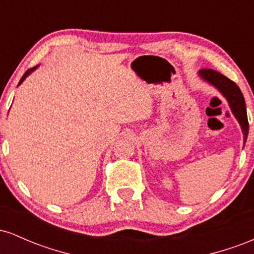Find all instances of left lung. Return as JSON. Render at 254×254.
<instances>
[{
    "mask_svg": "<svg viewBox=\"0 0 254 254\" xmlns=\"http://www.w3.org/2000/svg\"><path fill=\"white\" fill-rule=\"evenodd\" d=\"M198 75L203 81L215 87L228 101L230 110H232L233 115L237 118L241 127V130H243L245 143L247 136H249V121H247L246 104H245L244 95L240 88L237 86V83L233 82L228 77L212 70V69H202V70L198 71Z\"/></svg>",
    "mask_w": 254,
    "mask_h": 254,
    "instance_id": "obj_1",
    "label": "left lung"
}]
</instances>
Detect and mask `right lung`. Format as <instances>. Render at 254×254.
Returning a JSON list of instances; mask_svg holds the SVG:
<instances>
[{
  "label": "right lung",
  "instance_id": "1",
  "mask_svg": "<svg viewBox=\"0 0 254 254\" xmlns=\"http://www.w3.org/2000/svg\"><path fill=\"white\" fill-rule=\"evenodd\" d=\"M38 68V65L37 66H33V68H32V69H28V70L27 71H26L25 72V74H24V76H22L21 77V80H20V82H19V84H17V86H20V84H21L22 82H24V81H25V78L26 77H27L28 76V75H31L32 74V72H33L34 70H36V69Z\"/></svg>",
  "mask_w": 254,
  "mask_h": 254
}]
</instances>
